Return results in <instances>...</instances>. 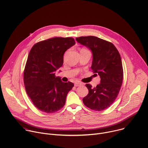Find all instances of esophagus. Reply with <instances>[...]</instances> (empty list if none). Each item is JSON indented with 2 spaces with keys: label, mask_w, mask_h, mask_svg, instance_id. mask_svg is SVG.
Here are the masks:
<instances>
[{
  "label": "esophagus",
  "mask_w": 148,
  "mask_h": 148,
  "mask_svg": "<svg viewBox=\"0 0 148 148\" xmlns=\"http://www.w3.org/2000/svg\"><path fill=\"white\" fill-rule=\"evenodd\" d=\"M82 85V83L79 82H75L74 84V86L75 87H78V86H81Z\"/></svg>",
  "instance_id": "1"
}]
</instances>
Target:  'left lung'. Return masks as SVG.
Instances as JSON below:
<instances>
[{
    "label": "left lung",
    "instance_id": "1",
    "mask_svg": "<svg viewBox=\"0 0 148 148\" xmlns=\"http://www.w3.org/2000/svg\"><path fill=\"white\" fill-rule=\"evenodd\" d=\"M75 40L91 51V68L101 78L100 83L95 87L86 84L88 94L82 101L91 110H105L115 100L122 84L123 74L120 54L112 43L97 37H79Z\"/></svg>",
    "mask_w": 148,
    "mask_h": 148
}]
</instances>
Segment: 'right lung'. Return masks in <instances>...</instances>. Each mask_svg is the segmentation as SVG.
Returning a JSON list of instances; mask_svg holds the SVG:
<instances>
[{"instance_id": "1", "label": "right lung", "mask_w": 148, "mask_h": 148, "mask_svg": "<svg viewBox=\"0 0 148 148\" xmlns=\"http://www.w3.org/2000/svg\"><path fill=\"white\" fill-rule=\"evenodd\" d=\"M75 44L71 37H54L38 42L30 51L24 83L28 96L42 112L53 113L65 105L74 84L62 82L55 74L63 64L64 53Z\"/></svg>"}]
</instances>
